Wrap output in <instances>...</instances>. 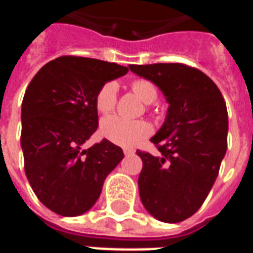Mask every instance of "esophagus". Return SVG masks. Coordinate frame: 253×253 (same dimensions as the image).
Wrapping results in <instances>:
<instances>
[{
    "label": "esophagus",
    "instance_id": "esophagus-1",
    "mask_svg": "<svg viewBox=\"0 0 253 253\" xmlns=\"http://www.w3.org/2000/svg\"><path fill=\"white\" fill-rule=\"evenodd\" d=\"M123 153H125V156H131V154L135 153V150L134 149H123Z\"/></svg>",
    "mask_w": 253,
    "mask_h": 253
}]
</instances>
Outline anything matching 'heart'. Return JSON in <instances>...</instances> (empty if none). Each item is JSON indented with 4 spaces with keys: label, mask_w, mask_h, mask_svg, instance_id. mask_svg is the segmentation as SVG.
I'll return each mask as SVG.
<instances>
[{
    "label": "heart",
    "mask_w": 253,
    "mask_h": 253,
    "mask_svg": "<svg viewBox=\"0 0 253 253\" xmlns=\"http://www.w3.org/2000/svg\"><path fill=\"white\" fill-rule=\"evenodd\" d=\"M131 89L145 104H150L157 99V88L148 80L139 78L132 81ZM116 92H118V85L115 81L103 84L94 97L96 110L101 114H107L114 110L116 104ZM150 132H152V127L146 122L128 121L118 115L107 116L100 125V134L103 135V138L123 148L135 146L142 139L149 137Z\"/></svg>",
    "instance_id": "heart-1"
}]
</instances>
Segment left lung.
Here are the masks:
<instances>
[{"mask_svg":"<svg viewBox=\"0 0 253 253\" xmlns=\"http://www.w3.org/2000/svg\"><path fill=\"white\" fill-rule=\"evenodd\" d=\"M130 70L157 85L169 104L150 139L159 154L137 150L141 201L159 221L181 222L203 205L226 153L225 100L211 78L183 63L130 65Z\"/></svg>","mask_w":253,"mask_h":253,"instance_id":"1","label":"left lung"}]
</instances>
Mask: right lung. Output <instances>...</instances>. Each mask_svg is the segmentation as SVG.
Listing matches in <instances>:
<instances>
[{
    "label": "right lung",
    "mask_w": 253,
    "mask_h": 253,
    "mask_svg": "<svg viewBox=\"0 0 253 253\" xmlns=\"http://www.w3.org/2000/svg\"><path fill=\"white\" fill-rule=\"evenodd\" d=\"M128 67L65 55L36 73L21 104V149L27 179L38 199L63 217L86 212L101 194L105 177L125 157L103 139L83 145L99 126L94 105L103 84Z\"/></svg>",
    "instance_id": "add662e5"
}]
</instances>
